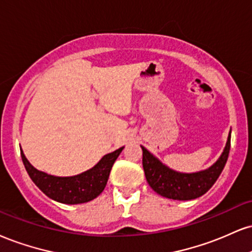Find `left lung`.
I'll list each match as a JSON object with an SVG mask.
<instances>
[{
    "mask_svg": "<svg viewBox=\"0 0 252 252\" xmlns=\"http://www.w3.org/2000/svg\"><path fill=\"white\" fill-rule=\"evenodd\" d=\"M230 139L231 136L229 134L223 154L213 166L204 171L193 172V174H181L171 170L168 166L162 164L155 156L151 155L144 147H142L143 150L142 164H143L145 178L154 191L160 196L178 199V201L195 199L204 195L214 186L220 172L223 171L229 156Z\"/></svg>",
    "mask_w": 252,
    "mask_h": 252,
    "instance_id": "left-lung-1",
    "label": "left lung"
}]
</instances>
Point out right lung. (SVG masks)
<instances>
[{
	"label": "right lung",
	"instance_id": "add662e5",
	"mask_svg": "<svg viewBox=\"0 0 252 252\" xmlns=\"http://www.w3.org/2000/svg\"><path fill=\"white\" fill-rule=\"evenodd\" d=\"M123 148L103 156L94 168L72 177H56L35 169L21 150L24 168L38 189L54 201L64 204H80L96 198L104 190L115 160Z\"/></svg>",
	"mask_w": 252,
	"mask_h": 252
}]
</instances>
